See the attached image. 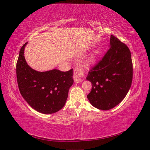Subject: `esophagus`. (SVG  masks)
<instances>
[{
  "mask_svg": "<svg viewBox=\"0 0 150 150\" xmlns=\"http://www.w3.org/2000/svg\"><path fill=\"white\" fill-rule=\"evenodd\" d=\"M83 76H84V70L83 69L82 66H78L77 67H76L74 69V76H73L75 83H79L81 82H82L83 81L82 78L83 77Z\"/></svg>",
  "mask_w": 150,
  "mask_h": 150,
  "instance_id": "34e87169",
  "label": "esophagus"
}]
</instances>
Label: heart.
<instances>
[{
    "mask_svg": "<svg viewBox=\"0 0 150 150\" xmlns=\"http://www.w3.org/2000/svg\"><path fill=\"white\" fill-rule=\"evenodd\" d=\"M96 52H94V54H93L92 55L89 57L88 60V63H91V62H94V60H95V59H96Z\"/></svg>",
    "mask_w": 150,
    "mask_h": 150,
    "instance_id": "heart-1",
    "label": "heart"
}]
</instances>
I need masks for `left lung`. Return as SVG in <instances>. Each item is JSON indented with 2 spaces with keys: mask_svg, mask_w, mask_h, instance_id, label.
Returning <instances> with one entry per match:
<instances>
[{
  "mask_svg": "<svg viewBox=\"0 0 150 150\" xmlns=\"http://www.w3.org/2000/svg\"><path fill=\"white\" fill-rule=\"evenodd\" d=\"M86 79L92 83L87 98L94 107L109 110L120 104L133 79V63L128 46L111 35L110 49L89 71Z\"/></svg>",
  "mask_w": 150,
  "mask_h": 150,
  "instance_id": "8db88e82",
  "label": "left lung"
}]
</instances>
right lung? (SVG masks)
I'll return each mask as SVG.
<instances>
[{"instance_id":"1","label":"right lung","mask_w":150,"mask_h":150,"mask_svg":"<svg viewBox=\"0 0 150 150\" xmlns=\"http://www.w3.org/2000/svg\"><path fill=\"white\" fill-rule=\"evenodd\" d=\"M21 47L16 64L17 84L22 96L35 111L52 114L63 108L68 92L74 83L73 69L62 72L52 69L45 72L35 71L27 64Z\"/></svg>"}]
</instances>
